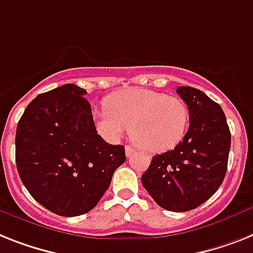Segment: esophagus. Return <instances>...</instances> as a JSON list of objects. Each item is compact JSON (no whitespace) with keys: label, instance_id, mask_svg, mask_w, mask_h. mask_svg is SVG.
<instances>
[{"label":"esophagus","instance_id":"1","mask_svg":"<svg viewBox=\"0 0 253 253\" xmlns=\"http://www.w3.org/2000/svg\"><path fill=\"white\" fill-rule=\"evenodd\" d=\"M134 151L135 150L133 149V147H130V146H125V155L128 156V158L129 156L133 155V154H134Z\"/></svg>","mask_w":253,"mask_h":253}]
</instances>
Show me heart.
Segmentation results:
<instances>
[{"mask_svg":"<svg viewBox=\"0 0 253 253\" xmlns=\"http://www.w3.org/2000/svg\"><path fill=\"white\" fill-rule=\"evenodd\" d=\"M107 110L93 112L97 131L108 142H118L130 126V138L143 150L164 152L183 138L189 125V110L178 97L142 87L111 94Z\"/></svg>","mask_w":253,"mask_h":253,"instance_id":"1","label":"heart"}]
</instances>
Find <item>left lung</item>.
I'll use <instances>...</instances> for the list:
<instances>
[{"instance_id": "left-lung-1", "label": "left lung", "mask_w": 253, "mask_h": 253, "mask_svg": "<svg viewBox=\"0 0 253 253\" xmlns=\"http://www.w3.org/2000/svg\"><path fill=\"white\" fill-rule=\"evenodd\" d=\"M189 108L190 126L178 145L152 158L142 185L162 208L186 212L210 199L224 181L230 129L218 103L199 89L177 87Z\"/></svg>"}]
</instances>
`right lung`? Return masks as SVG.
<instances>
[{
	"label": "right lung",
	"mask_w": 253,
	"mask_h": 253,
	"mask_svg": "<svg viewBox=\"0 0 253 253\" xmlns=\"http://www.w3.org/2000/svg\"><path fill=\"white\" fill-rule=\"evenodd\" d=\"M86 90L66 84L37 95L18 123L15 162L33 199L50 212L87 213L125 162L122 145H110L94 126Z\"/></svg>",
	"instance_id": "right-lung-1"
}]
</instances>
